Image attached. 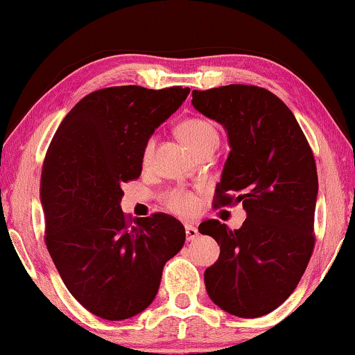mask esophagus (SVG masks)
Segmentation results:
<instances>
[{
  "label": "esophagus",
  "instance_id": "obj_1",
  "mask_svg": "<svg viewBox=\"0 0 355 355\" xmlns=\"http://www.w3.org/2000/svg\"><path fill=\"white\" fill-rule=\"evenodd\" d=\"M198 234H200V232H198L197 226L186 225V237H187V241H196L197 237H198Z\"/></svg>",
  "mask_w": 355,
  "mask_h": 355
}]
</instances>
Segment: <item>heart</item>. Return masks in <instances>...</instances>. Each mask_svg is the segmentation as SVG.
I'll return each instance as SVG.
<instances>
[{
	"label": "heart",
	"instance_id": "obj_1",
	"mask_svg": "<svg viewBox=\"0 0 355 355\" xmlns=\"http://www.w3.org/2000/svg\"><path fill=\"white\" fill-rule=\"evenodd\" d=\"M178 132L184 140V144L192 150L193 153H198L202 148L208 147V145L218 144V132L215 125L208 123L205 119H186L184 123L179 124ZM155 148V139H148L144 145L142 150V163L148 164L152 162V155ZM168 207L176 213L181 215H191L197 208V198L192 193L184 191H173L168 193L166 197Z\"/></svg>",
	"mask_w": 355,
	"mask_h": 355
}]
</instances>
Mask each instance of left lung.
Segmentation results:
<instances>
[{"label":"left lung","mask_w":355,"mask_h":355,"mask_svg":"<svg viewBox=\"0 0 355 355\" xmlns=\"http://www.w3.org/2000/svg\"><path fill=\"white\" fill-rule=\"evenodd\" d=\"M192 105L225 128L231 148L215 207L242 203L247 213L234 231L216 220L198 226L220 245V257L205 270L207 293L227 313L261 317L293 294L312 255L313 153L288 106L260 87L193 90Z\"/></svg>","instance_id":"obj_1"}]
</instances>
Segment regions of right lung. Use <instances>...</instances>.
Returning <instances> with one entry per match:
<instances>
[{"label": "right lung", "mask_w": 355, "mask_h": 355, "mask_svg": "<svg viewBox=\"0 0 355 355\" xmlns=\"http://www.w3.org/2000/svg\"><path fill=\"white\" fill-rule=\"evenodd\" d=\"M191 89L110 87L87 95L58 128L42 169L46 247L69 293L96 317L119 322L153 302L163 266L181 250L176 218H134L123 184L142 173L147 140Z\"/></svg>", "instance_id": "right-lung-1"}]
</instances>
